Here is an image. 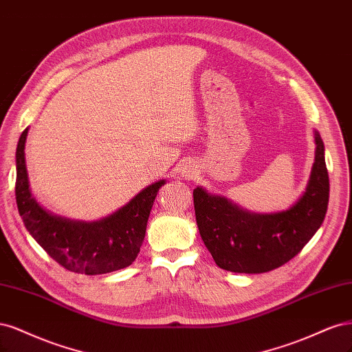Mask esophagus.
I'll use <instances>...</instances> for the list:
<instances>
[{
  "instance_id": "esophagus-1",
  "label": "esophagus",
  "mask_w": 352,
  "mask_h": 352,
  "mask_svg": "<svg viewBox=\"0 0 352 352\" xmlns=\"http://www.w3.org/2000/svg\"><path fill=\"white\" fill-rule=\"evenodd\" d=\"M178 174L183 177L184 179H190L196 175V165L190 162V161H186L183 164L178 165Z\"/></svg>"
}]
</instances>
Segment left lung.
Masks as SVG:
<instances>
[{"label":"left lung","instance_id":"1","mask_svg":"<svg viewBox=\"0 0 352 352\" xmlns=\"http://www.w3.org/2000/svg\"><path fill=\"white\" fill-rule=\"evenodd\" d=\"M314 133V162L302 196L287 210L256 213L203 187L192 190L199 232L221 269L263 274L297 256L320 228L329 203L324 144Z\"/></svg>","mask_w":352,"mask_h":352}]
</instances>
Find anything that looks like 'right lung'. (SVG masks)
I'll return each mask as SVG.
<instances>
[{
	"instance_id": "obj_1",
	"label": "right lung",
	"mask_w": 352,
	"mask_h": 352,
	"mask_svg": "<svg viewBox=\"0 0 352 352\" xmlns=\"http://www.w3.org/2000/svg\"><path fill=\"white\" fill-rule=\"evenodd\" d=\"M29 127L16 151V200L29 234L56 263L76 274L100 275L130 266L144 240L147 219L165 179L147 186L127 205L98 221H76L54 214L33 196L25 146Z\"/></svg>"
}]
</instances>
